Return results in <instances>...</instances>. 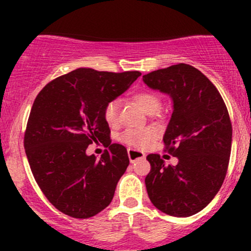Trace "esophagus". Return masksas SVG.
<instances>
[{
	"label": "esophagus",
	"mask_w": 251,
	"mask_h": 251,
	"mask_svg": "<svg viewBox=\"0 0 251 251\" xmlns=\"http://www.w3.org/2000/svg\"><path fill=\"white\" fill-rule=\"evenodd\" d=\"M127 153H128V158H129V162L134 163L139 159H144L145 158V154L143 152L138 151V150H133V149H128L127 150Z\"/></svg>",
	"instance_id": "34e87169"
}]
</instances>
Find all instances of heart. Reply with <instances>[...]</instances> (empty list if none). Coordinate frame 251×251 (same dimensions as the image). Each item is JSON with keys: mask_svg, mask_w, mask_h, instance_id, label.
<instances>
[{"mask_svg": "<svg viewBox=\"0 0 251 251\" xmlns=\"http://www.w3.org/2000/svg\"><path fill=\"white\" fill-rule=\"evenodd\" d=\"M132 100L138 103L146 113H155L162 107V99L157 93L152 91H142L133 94ZM103 119L111 127L119 125V102L111 100L103 108ZM158 137V129L153 126L145 128H127L120 134L119 139L126 145L133 149H145Z\"/></svg>", "mask_w": 251, "mask_h": 251, "instance_id": "b5f03b06", "label": "heart"}]
</instances>
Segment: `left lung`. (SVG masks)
Returning a JSON list of instances; mask_svg holds the SVG:
<instances>
[{
    "instance_id": "1",
    "label": "left lung",
    "mask_w": 251,
    "mask_h": 251,
    "mask_svg": "<svg viewBox=\"0 0 251 251\" xmlns=\"http://www.w3.org/2000/svg\"><path fill=\"white\" fill-rule=\"evenodd\" d=\"M143 80L174 101L163 140L165 151L178 158L177 165H166L159 154L146 157L150 201L164 214L189 217L214 200L226 178L232 138L227 108L214 83L186 63L153 71Z\"/></svg>"
}]
</instances>
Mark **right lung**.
Wrapping results in <instances>:
<instances>
[{
  "label": "right lung",
  "instance_id": "1",
  "mask_svg": "<svg viewBox=\"0 0 251 251\" xmlns=\"http://www.w3.org/2000/svg\"><path fill=\"white\" fill-rule=\"evenodd\" d=\"M140 75L77 68L48 82L34 100L25 154L37 185L62 214L89 218L113 200L129 159L125 146L111 144L103 108ZM98 141L109 148L99 160L85 153Z\"/></svg>",
  "mask_w": 251,
  "mask_h": 251
}]
</instances>
